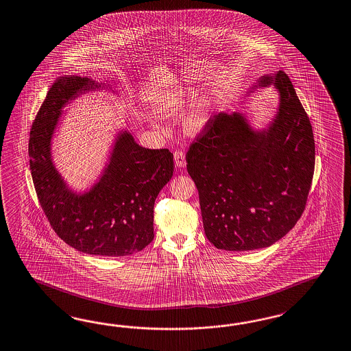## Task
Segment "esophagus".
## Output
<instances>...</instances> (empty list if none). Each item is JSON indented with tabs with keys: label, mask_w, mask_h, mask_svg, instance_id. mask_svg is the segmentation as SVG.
Listing matches in <instances>:
<instances>
[{
	"label": "esophagus",
	"mask_w": 351,
	"mask_h": 351,
	"mask_svg": "<svg viewBox=\"0 0 351 351\" xmlns=\"http://www.w3.org/2000/svg\"><path fill=\"white\" fill-rule=\"evenodd\" d=\"M174 162L178 167H186V154L182 150L174 152Z\"/></svg>",
	"instance_id": "1"
}]
</instances>
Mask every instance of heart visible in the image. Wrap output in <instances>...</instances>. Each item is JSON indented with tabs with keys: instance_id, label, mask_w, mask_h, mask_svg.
<instances>
[{
	"instance_id": "1",
	"label": "heart",
	"mask_w": 351,
	"mask_h": 351,
	"mask_svg": "<svg viewBox=\"0 0 351 351\" xmlns=\"http://www.w3.org/2000/svg\"><path fill=\"white\" fill-rule=\"evenodd\" d=\"M205 122H206L205 110H204V108H196L189 117L187 127L191 131H197L205 125Z\"/></svg>"
}]
</instances>
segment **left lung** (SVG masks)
Returning <instances> with one entry per match:
<instances>
[{
	"label": "left lung",
	"mask_w": 351,
	"mask_h": 351,
	"mask_svg": "<svg viewBox=\"0 0 351 351\" xmlns=\"http://www.w3.org/2000/svg\"><path fill=\"white\" fill-rule=\"evenodd\" d=\"M280 91L267 131L253 132L239 113L208 118L186 155L206 238L217 250L252 251L278 242L306 206L315 173L309 117L284 71L261 79Z\"/></svg>",
	"instance_id": "8db88e82"
}]
</instances>
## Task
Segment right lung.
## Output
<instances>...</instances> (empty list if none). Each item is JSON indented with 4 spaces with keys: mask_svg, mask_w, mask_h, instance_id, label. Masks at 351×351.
Returning a JSON list of instances; mask_svg holds the SVG:
<instances>
[{
    "mask_svg": "<svg viewBox=\"0 0 351 351\" xmlns=\"http://www.w3.org/2000/svg\"><path fill=\"white\" fill-rule=\"evenodd\" d=\"M94 85L79 76L52 85L30 130V171L39 204L63 242L84 253L121 257L153 241L154 204L173 176V154L141 147L123 132L99 182L82 196L71 193L51 160V137L63 106Z\"/></svg>",
    "mask_w": 351,
    "mask_h": 351,
    "instance_id": "1",
    "label": "right lung"
}]
</instances>
